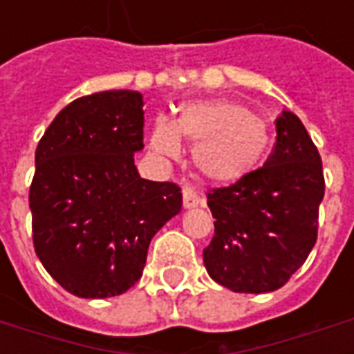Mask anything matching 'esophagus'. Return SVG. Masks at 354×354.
<instances>
[{
    "mask_svg": "<svg viewBox=\"0 0 354 354\" xmlns=\"http://www.w3.org/2000/svg\"><path fill=\"white\" fill-rule=\"evenodd\" d=\"M182 195H184V208H195L201 205L199 195L189 185H185L184 189H182Z\"/></svg>",
    "mask_w": 354,
    "mask_h": 354,
    "instance_id": "obj_1",
    "label": "esophagus"
}]
</instances>
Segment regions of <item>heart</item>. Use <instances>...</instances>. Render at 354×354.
Wrapping results in <instances>:
<instances>
[{
  "instance_id": "obj_1",
  "label": "heart",
  "mask_w": 354,
  "mask_h": 354,
  "mask_svg": "<svg viewBox=\"0 0 354 354\" xmlns=\"http://www.w3.org/2000/svg\"><path fill=\"white\" fill-rule=\"evenodd\" d=\"M180 140L193 144V162L216 184L248 176L266 155L269 132L260 117L230 100H192L178 109L174 123L155 121L149 147L176 159Z\"/></svg>"
}]
</instances>
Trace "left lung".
Here are the masks:
<instances>
[{
  "label": "left lung",
  "instance_id": "1",
  "mask_svg": "<svg viewBox=\"0 0 354 354\" xmlns=\"http://www.w3.org/2000/svg\"><path fill=\"white\" fill-rule=\"evenodd\" d=\"M277 144L261 169L208 193L214 237L203 250L208 274L233 292L284 286L317 243L324 176L299 117H277Z\"/></svg>",
  "mask_w": 354,
  "mask_h": 354
}]
</instances>
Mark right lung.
<instances>
[{
    "label": "right lung",
    "mask_w": 354,
    "mask_h": 354,
    "mask_svg": "<svg viewBox=\"0 0 354 354\" xmlns=\"http://www.w3.org/2000/svg\"><path fill=\"white\" fill-rule=\"evenodd\" d=\"M142 108L138 91L81 96L35 149V254L73 296L100 299L134 286L153 235L182 210L176 184L144 180L134 165L144 149Z\"/></svg>",
    "instance_id": "1"
}]
</instances>
